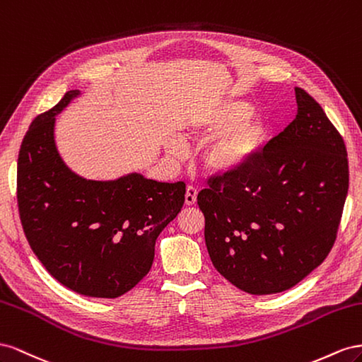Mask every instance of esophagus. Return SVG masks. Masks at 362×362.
Segmentation results:
<instances>
[{
    "label": "esophagus",
    "instance_id": "1",
    "mask_svg": "<svg viewBox=\"0 0 362 362\" xmlns=\"http://www.w3.org/2000/svg\"><path fill=\"white\" fill-rule=\"evenodd\" d=\"M197 194H199V191L194 187H188L187 192H185V204L187 206L195 204V202H197Z\"/></svg>",
    "mask_w": 362,
    "mask_h": 362
}]
</instances>
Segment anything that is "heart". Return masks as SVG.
Here are the masks:
<instances>
[{
	"instance_id": "b5f03b06",
	"label": "heart",
	"mask_w": 362,
	"mask_h": 362,
	"mask_svg": "<svg viewBox=\"0 0 362 362\" xmlns=\"http://www.w3.org/2000/svg\"><path fill=\"white\" fill-rule=\"evenodd\" d=\"M183 133L191 139L211 138L202 154L203 168L209 174H233L250 165L267 147L272 130L261 117H253L247 101L227 100L220 106L199 112L183 124ZM173 158L185 154L179 139L167 142Z\"/></svg>"
}]
</instances>
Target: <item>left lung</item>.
<instances>
[{"label": "left lung", "instance_id": "obj_1", "mask_svg": "<svg viewBox=\"0 0 362 362\" xmlns=\"http://www.w3.org/2000/svg\"><path fill=\"white\" fill-rule=\"evenodd\" d=\"M296 100V119L259 156L197 197L216 272L255 296L290 290L326 259L347 197L341 135L308 92Z\"/></svg>", "mask_w": 362, "mask_h": 362}]
</instances>
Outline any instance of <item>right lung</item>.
<instances>
[{"instance_id": "obj_1", "label": "right lung", "mask_w": 362, "mask_h": 362, "mask_svg": "<svg viewBox=\"0 0 362 362\" xmlns=\"http://www.w3.org/2000/svg\"><path fill=\"white\" fill-rule=\"evenodd\" d=\"M81 90H68L35 118L18 158V206L32 250L57 282L78 294L115 298L146 276L160 232L182 211L185 183L129 173L90 180L56 146V117Z\"/></svg>"}]
</instances>
